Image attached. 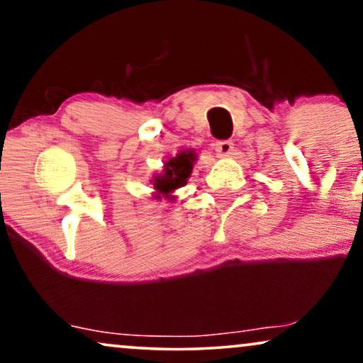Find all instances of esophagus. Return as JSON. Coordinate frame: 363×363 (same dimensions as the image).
Returning a JSON list of instances; mask_svg holds the SVG:
<instances>
[{"instance_id": "34e87169", "label": "esophagus", "mask_w": 363, "mask_h": 363, "mask_svg": "<svg viewBox=\"0 0 363 363\" xmlns=\"http://www.w3.org/2000/svg\"><path fill=\"white\" fill-rule=\"evenodd\" d=\"M214 149H216L217 156L229 157L232 151H234V144H232V141H220V143H216Z\"/></svg>"}]
</instances>
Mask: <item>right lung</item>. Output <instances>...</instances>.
<instances>
[{"instance_id":"add662e5","label":"right lung","mask_w":363,"mask_h":363,"mask_svg":"<svg viewBox=\"0 0 363 363\" xmlns=\"http://www.w3.org/2000/svg\"><path fill=\"white\" fill-rule=\"evenodd\" d=\"M196 161V152L189 149V151H181L176 157L169 159L164 164L162 172L159 176L152 177V186L157 194L154 196L156 199H161V196L172 199V192L179 189V187L186 186L187 179H189L192 172V164Z\"/></svg>"}]
</instances>
